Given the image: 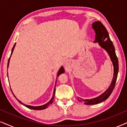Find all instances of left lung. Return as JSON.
I'll return each mask as SVG.
<instances>
[{
  "label": "left lung",
  "instance_id": "obj_1",
  "mask_svg": "<svg viewBox=\"0 0 127 127\" xmlns=\"http://www.w3.org/2000/svg\"><path fill=\"white\" fill-rule=\"evenodd\" d=\"M92 28L95 33V38L94 43H98L99 46L105 50L108 54L110 58L113 63L114 67L113 78L109 87L102 94L98 97L91 99H83L78 97V100L80 102H84L86 105H94L100 103L106 99L113 92L116 83L117 75L118 73V60L113 43L111 40L105 26L99 21L95 22L92 24Z\"/></svg>",
  "mask_w": 127,
  "mask_h": 127
}]
</instances>
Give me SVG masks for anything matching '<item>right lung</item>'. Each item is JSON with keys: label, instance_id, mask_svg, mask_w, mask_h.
Masks as SVG:
<instances>
[{"label": "right lung", "instance_id": "right-lung-1", "mask_svg": "<svg viewBox=\"0 0 127 127\" xmlns=\"http://www.w3.org/2000/svg\"><path fill=\"white\" fill-rule=\"evenodd\" d=\"M16 43H15V44H14L13 47V48H12V52H11L10 56V57H9V60H8V63H7V68H8V67H9V62H10V57H11V56H12V53H13V52L14 47H15ZM64 73V67H63L62 66V67H60V68L59 69V70L58 71V73H57V77H58L59 76V75H60L61 74H62V73ZM7 75H8V73H7ZM55 87H56V85H55ZM55 87H54V91H53V97H52V98H51L50 100L49 101L47 102V103L45 104H44V105H40V106H32V105H26V104H25L23 103V102H22V101H20V100H19V99H17L16 97V96L14 95L13 93L12 92V89H11V91H12V93H13V95L14 96V97H15L17 99V100L18 101H19V102H20V104H23V105H24V106H25V107H28V108H30V109H32V110H44V109L47 108V107H49V105H50L51 104H52L53 101V99H54V95H55V91H56V88H55Z\"/></svg>", "mask_w": 127, "mask_h": 127}]
</instances>
